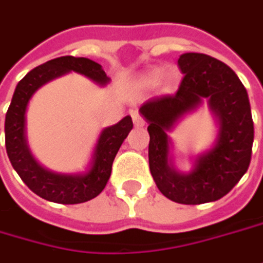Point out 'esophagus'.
<instances>
[{"instance_id": "34e87169", "label": "esophagus", "mask_w": 263, "mask_h": 263, "mask_svg": "<svg viewBox=\"0 0 263 263\" xmlns=\"http://www.w3.org/2000/svg\"><path fill=\"white\" fill-rule=\"evenodd\" d=\"M132 120H134L135 126H143L144 125V119L140 116L138 113H132Z\"/></svg>"}]
</instances>
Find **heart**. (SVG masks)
<instances>
[{
	"mask_svg": "<svg viewBox=\"0 0 263 263\" xmlns=\"http://www.w3.org/2000/svg\"><path fill=\"white\" fill-rule=\"evenodd\" d=\"M163 76V82H165V85H173L174 82H176V79H177V71L174 70V68H168V70L165 71V74H163L162 68H156V70H152L148 74H147L146 77H144V83L148 86H155L159 83V80L162 79Z\"/></svg>",
	"mask_w": 263,
	"mask_h": 263,
	"instance_id": "obj_1",
	"label": "heart"
}]
</instances>
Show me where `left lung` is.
I'll list each match as a JSON object with an SVG mask.
<instances>
[{
  "label": "left lung",
  "mask_w": 263,
  "mask_h": 263,
  "mask_svg": "<svg viewBox=\"0 0 263 263\" xmlns=\"http://www.w3.org/2000/svg\"><path fill=\"white\" fill-rule=\"evenodd\" d=\"M178 68L184 77L177 92L152 98L140 107L148 123L150 173L158 189L174 202H213L229 192L250 165L255 128L249 95L238 76L209 54L183 53ZM202 99L209 101L219 134L215 146L195 160L191 173H178L169 161L166 132Z\"/></svg>",
  "instance_id": "8db88e82"
}]
</instances>
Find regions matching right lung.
I'll use <instances>...</instances> for the list:
<instances>
[{
    "label": "right lung",
    "instance_id": "obj_1",
    "mask_svg": "<svg viewBox=\"0 0 263 263\" xmlns=\"http://www.w3.org/2000/svg\"><path fill=\"white\" fill-rule=\"evenodd\" d=\"M70 71L105 86L110 79L100 64L87 58L61 56L31 70L17 83L6 115V148L10 162L24 183L39 196L59 204H80L98 196L111 174L117 152L132 129L131 116L102 129L93 150L90 168L83 174H59L41 166L26 143V108L32 95L50 80Z\"/></svg>",
    "mask_w": 263,
    "mask_h": 263
}]
</instances>
